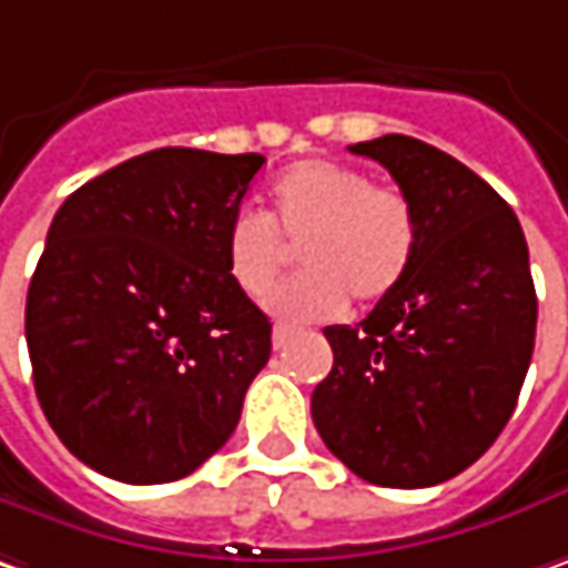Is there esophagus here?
I'll return each mask as SVG.
<instances>
[{"label": "esophagus", "instance_id": "esophagus-1", "mask_svg": "<svg viewBox=\"0 0 568 568\" xmlns=\"http://www.w3.org/2000/svg\"><path fill=\"white\" fill-rule=\"evenodd\" d=\"M292 336H295V327H292V324H276V327H273V349H283Z\"/></svg>", "mask_w": 568, "mask_h": 568}]
</instances>
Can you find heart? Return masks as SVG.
I'll return each instance as SVG.
<instances>
[{
  "instance_id": "heart-1",
  "label": "heart",
  "mask_w": 568,
  "mask_h": 568,
  "mask_svg": "<svg viewBox=\"0 0 568 568\" xmlns=\"http://www.w3.org/2000/svg\"><path fill=\"white\" fill-rule=\"evenodd\" d=\"M273 219L237 206L225 219V270L237 292L257 298L302 251L295 280L266 295V311L285 321H327L349 298L378 305L409 273L419 251V212L400 186L372 184L358 168L308 159L273 181Z\"/></svg>"
}]
</instances>
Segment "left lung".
Returning <instances> with one entry per match:
<instances>
[{"mask_svg": "<svg viewBox=\"0 0 568 568\" xmlns=\"http://www.w3.org/2000/svg\"><path fill=\"white\" fill-rule=\"evenodd\" d=\"M349 152L413 200L419 251L365 321L324 327L333 368L311 416L356 477L423 489L486 455L515 413L537 331L528 241L506 200L435 145L390 133Z\"/></svg>", "mask_w": 568, "mask_h": 568, "instance_id": "1", "label": "left lung"}]
</instances>
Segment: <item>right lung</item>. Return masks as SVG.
Returning a JSON list of instances; mask_svg holds the SVG:
<instances>
[{
    "label": "right lung",
    "instance_id": "add662e5",
    "mask_svg": "<svg viewBox=\"0 0 568 568\" xmlns=\"http://www.w3.org/2000/svg\"><path fill=\"white\" fill-rule=\"evenodd\" d=\"M263 161L155 149L53 215L24 336L40 409L91 470L181 480L235 432L273 324L232 283L222 235Z\"/></svg>",
    "mask_w": 568,
    "mask_h": 568
}]
</instances>
